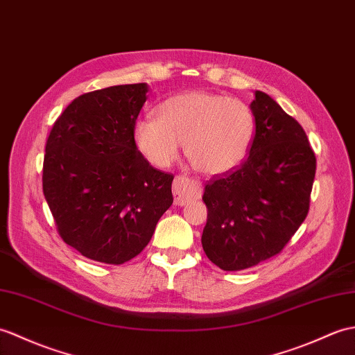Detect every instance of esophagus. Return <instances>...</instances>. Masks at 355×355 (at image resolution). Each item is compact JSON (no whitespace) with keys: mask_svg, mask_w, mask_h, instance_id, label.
I'll list each match as a JSON object with an SVG mask.
<instances>
[{"mask_svg":"<svg viewBox=\"0 0 355 355\" xmlns=\"http://www.w3.org/2000/svg\"><path fill=\"white\" fill-rule=\"evenodd\" d=\"M172 193L177 205H186L189 201L196 200L201 195V183L186 175H177L172 183Z\"/></svg>","mask_w":355,"mask_h":355,"instance_id":"1","label":"esophagus"}]
</instances>
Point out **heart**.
Segmentation results:
<instances>
[{"label": "heart", "mask_w": 355, "mask_h": 355, "mask_svg": "<svg viewBox=\"0 0 355 355\" xmlns=\"http://www.w3.org/2000/svg\"><path fill=\"white\" fill-rule=\"evenodd\" d=\"M159 118H140L135 140L146 160L168 168L180 154L207 175L237 168L248 155L255 136L251 107L239 98L210 92H187L159 105Z\"/></svg>", "instance_id": "obj_1"}]
</instances>
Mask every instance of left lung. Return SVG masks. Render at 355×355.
Instances as JSON below:
<instances>
[{"instance_id": "1", "label": "left lung", "mask_w": 355, "mask_h": 355, "mask_svg": "<svg viewBox=\"0 0 355 355\" xmlns=\"http://www.w3.org/2000/svg\"><path fill=\"white\" fill-rule=\"evenodd\" d=\"M255 136L241 166L213 175L202 201V250L224 270L252 268L279 254L307 218L316 155L300 122L255 90Z\"/></svg>"}]
</instances>
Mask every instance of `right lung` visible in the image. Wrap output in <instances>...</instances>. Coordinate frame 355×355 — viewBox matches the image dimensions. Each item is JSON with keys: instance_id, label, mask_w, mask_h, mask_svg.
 I'll use <instances>...</instances> for the list:
<instances>
[{"instance_id": "right-lung-1", "label": "right lung", "mask_w": 355, "mask_h": 355, "mask_svg": "<svg viewBox=\"0 0 355 355\" xmlns=\"http://www.w3.org/2000/svg\"><path fill=\"white\" fill-rule=\"evenodd\" d=\"M145 83L76 98L49 131L42 189L62 241L122 265L144 251L172 198L174 175L151 166L135 140Z\"/></svg>"}]
</instances>
